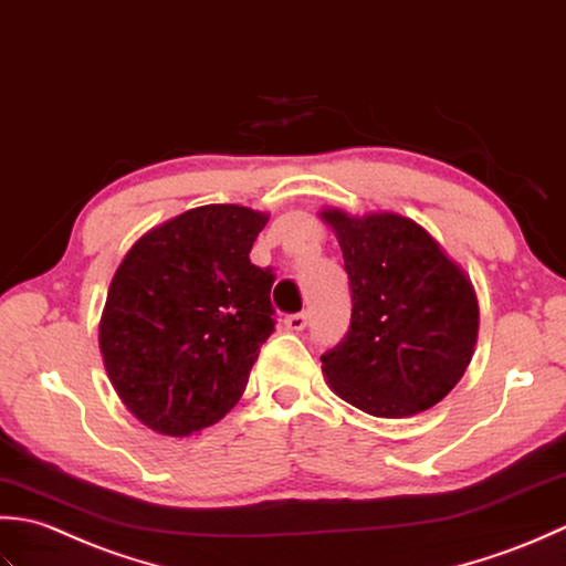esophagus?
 <instances>
[{"mask_svg": "<svg viewBox=\"0 0 566 566\" xmlns=\"http://www.w3.org/2000/svg\"><path fill=\"white\" fill-rule=\"evenodd\" d=\"M305 327H307V315L305 313H297V315H287L285 317V329L303 332Z\"/></svg>", "mask_w": 566, "mask_h": 566, "instance_id": "esophagus-1", "label": "esophagus"}]
</instances>
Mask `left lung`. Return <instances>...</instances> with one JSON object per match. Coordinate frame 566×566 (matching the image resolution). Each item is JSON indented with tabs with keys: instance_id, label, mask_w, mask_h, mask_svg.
<instances>
[{
	"instance_id": "1",
	"label": "left lung",
	"mask_w": 566,
	"mask_h": 566,
	"mask_svg": "<svg viewBox=\"0 0 566 566\" xmlns=\"http://www.w3.org/2000/svg\"><path fill=\"white\" fill-rule=\"evenodd\" d=\"M344 253L352 325L322 354L334 394L374 418H410L437 406L474 356V285L408 217L325 210Z\"/></svg>"
}]
</instances>
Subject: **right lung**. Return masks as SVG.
I'll return each mask as SVG.
<instances>
[{"label":"right lung","mask_w":566,"mask_h":566,"mask_svg":"<svg viewBox=\"0 0 566 566\" xmlns=\"http://www.w3.org/2000/svg\"><path fill=\"white\" fill-rule=\"evenodd\" d=\"M269 214L205 205L146 232L114 273L99 349L146 428L188 437L232 410L273 332L271 269L249 253Z\"/></svg>","instance_id":"1"}]
</instances>
